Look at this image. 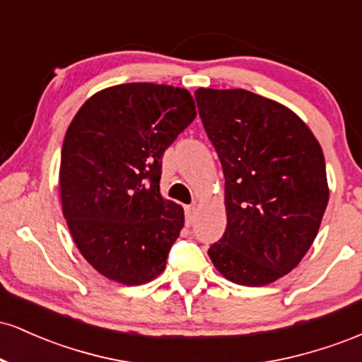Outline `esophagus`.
I'll list each match as a JSON object with an SVG mask.
<instances>
[{"label":"esophagus","mask_w":362,"mask_h":362,"mask_svg":"<svg viewBox=\"0 0 362 362\" xmlns=\"http://www.w3.org/2000/svg\"><path fill=\"white\" fill-rule=\"evenodd\" d=\"M194 216H195V206H185V219L187 223H192L194 221Z\"/></svg>","instance_id":"esophagus-1"}]
</instances>
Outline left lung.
I'll return each mask as SVG.
<instances>
[{"label": "left lung", "mask_w": 362, "mask_h": 362, "mask_svg": "<svg viewBox=\"0 0 362 362\" xmlns=\"http://www.w3.org/2000/svg\"><path fill=\"white\" fill-rule=\"evenodd\" d=\"M224 175L226 230L209 247L214 267L265 286L310 250L328 202L325 158L294 112L247 90L195 91Z\"/></svg>", "instance_id": "8db88e82"}]
</instances>
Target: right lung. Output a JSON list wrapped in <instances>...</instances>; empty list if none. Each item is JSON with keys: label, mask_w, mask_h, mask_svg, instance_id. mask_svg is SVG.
Returning a JSON list of instances; mask_svg holds the SVG:
<instances>
[{"label": "right lung", "mask_w": 362, "mask_h": 362, "mask_svg": "<svg viewBox=\"0 0 362 362\" xmlns=\"http://www.w3.org/2000/svg\"><path fill=\"white\" fill-rule=\"evenodd\" d=\"M194 119L189 91L155 83L110 86L74 115L61 151L62 214L102 276L134 286L163 272L184 209L161 197V163Z\"/></svg>", "instance_id": "add662e5"}]
</instances>
